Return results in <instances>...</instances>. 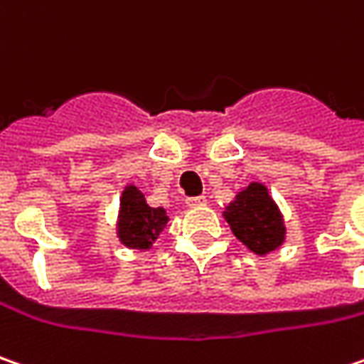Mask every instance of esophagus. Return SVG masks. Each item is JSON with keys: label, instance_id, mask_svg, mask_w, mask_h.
<instances>
[{"label": "esophagus", "instance_id": "obj_1", "mask_svg": "<svg viewBox=\"0 0 364 364\" xmlns=\"http://www.w3.org/2000/svg\"><path fill=\"white\" fill-rule=\"evenodd\" d=\"M207 203V199L203 197V195H199V197H189L187 199V205L189 207H201V205H205Z\"/></svg>", "mask_w": 364, "mask_h": 364}]
</instances>
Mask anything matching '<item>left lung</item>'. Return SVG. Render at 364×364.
I'll use <instances>...</instances> for the list:
<instances>
[{"instance_id": "1", "label": "left lung", "mask_w": 364, "mask_h": 364, "mask_svg": "<svg viewBox=\"0 0 364 364\" xmlns=\"http://www.w3.org/2000/svg\"><path fill=\"white\" fill-rule=\"evenodd\" d=\"M225 220L232 225L235 237L256 254H268L282 244V218L268 189L259 183H252L235 197L225 211Z\"/></svg>"}]
</instances>
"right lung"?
Masks as SVG:
<instances>
[{
  "instance_id": "1",
  "label": "right lung",
  "mask_w": 364,
  "mask_h": 364,
  "mask_svg": "<svg viewBox=\"0 0 364 364\" xmlns=\"http://www.w3.org/2000/svg\"><path fill=\"white\" fill-rule=\"evenodd\" d=\"M169 221L163 207H149L144 195L136 187H127L120 199L119 235L122 244L134 250H146L157 240Z\"/></svg>"
}]
</instances>
